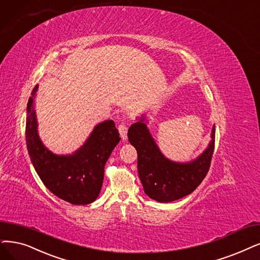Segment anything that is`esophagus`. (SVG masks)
Masks as SVG:
<instances>
[{"instance_id": "1", "label": "esophagus", "mask_w": 260, "mask_h": 260, "mask_svg": "<svg viewBox=\"0 0 260 260\" xmlns=\"http://www.w3.org/2000/svg\"><path fill=\"white\" fill-rule=\"evenodd\" d=\"M118 131L120 133V137L122 140H126L127 139V131H128V127L126 126V123L121 122L119 126H118Z\"/></svg>"}]
</instances>
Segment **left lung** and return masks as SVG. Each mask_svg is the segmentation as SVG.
Here are the masks:
<instances>
[{
  "instance_id": "left-lung-1",
  "label": "left lung",
  "mask_w": 260,
  "mask_h": 260,
  "mask_svg": "<svg viewBox=\"0 0 260 260\" xmlns=\"http://www.w3.org/2000/svg\"><path fill=\"white\" fill-rule=\"evenodd\" d=\"M214 137L213 127L211 141L203 153L191 162L179 163L171 161L160 151L145 123L144 116L131 124L128 139L138 151V171L144 192L159 203L174 202L191 194L209 171Z\"/></svg>"
}]
</instances>
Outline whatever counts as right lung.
Returning a JSON list of instances; mask_svg holds the SVG:
<instances>
[{"mask_svg": "<svg viewBox=\"0 0 260 260\" xmlns=\"http://www.w3.org/2000/svg\"><path fill=\"white\" fill-rule=\"evenodd\" d=\"M36 85L26 107V147L34 169L47 188L72 205H87L98 197L105 176V166L119 143L118 130L113 120H105L94 128L77 151L58 155L40 141L35 113Z\"/></svg>", "mask_w": 260, "mask_h": 260, "instance_id": "1", "label": "right lung"}]
</instances>
